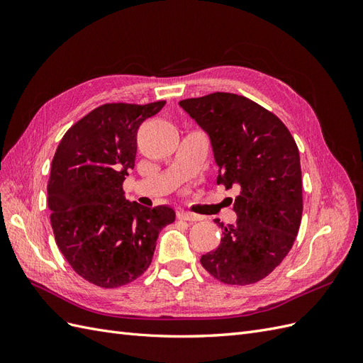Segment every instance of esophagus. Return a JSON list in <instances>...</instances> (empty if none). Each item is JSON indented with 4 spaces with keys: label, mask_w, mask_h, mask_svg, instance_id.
<instances>
[{
    "label": "esophagus",
    "mask_w": 363,
    "mask_h": 363,
    "mask_svg": "<svg viewBox=\"0 0 363 363\" xmlns=\"http://www.w3.org/2000/svg\"><path fill=\"white\" fill-rule=\"evenodd\" d=\"M177 219H183V221H189V223H195V221H200L201 216L191 213V212H184V211H179L177 212Z\"/></svg>",
    "instance_id": "esophagus-1"
}]
</instances>
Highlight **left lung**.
Returning a JSON list of instances; mask_svg holds the SVG:
<instances>
[{
  "label": "left lung",
  "mask_w": 363,
  "mask_h": 363,
  "mask_svg": "<svg viewBox=\"0 0 363 363\" xmlns=\"http://www.w3.org/2000/svg\"><path fill=\"white\" fill-rule=\"evenodd\" d=\"M211 138L218 184L236 188L235 224L201 256L203 268L227 284L256 283L286 257L303 213L300 152L288 127L248 98L215 92L180 101Z\"/></svg>",
  "instance_id": "left-lung-1"
}]
</instances>
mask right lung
<instances>
[{
  "label": "right lung",
  "mask_w": 363,
  "mask_h": 363,
  "mask_svg": "<svg viewBox=\"0 0 363 363\" xmlns=\"http://www.w3.org/2000/svg\"><path fill=\"white\" fill-rule=\"evenodd\" d=\"M167 101L107 103L65 133L48 180L50 221L72 269L100 288H119L151 265L160 230L174 223L168 206L128 203L123 183L135 168L136 135Z\"/></svg>",
  "instance_id": "obj_1"
}]
</instances>
